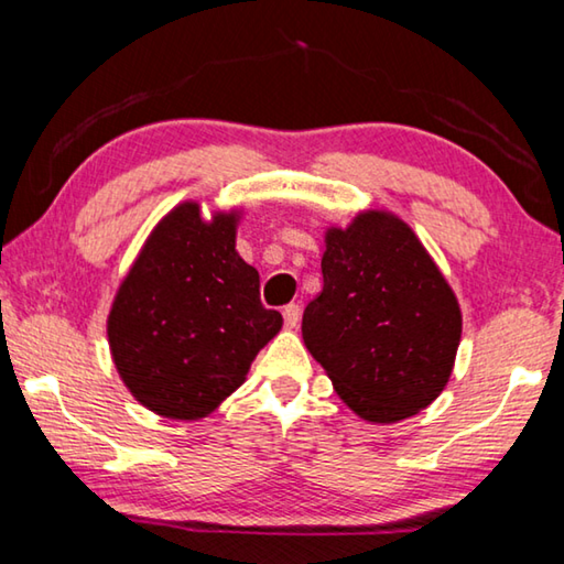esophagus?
Returning a JSON list of instances; mask_svg holds the SVG:
<instances>
[{
  "mask_svg": "<svg viewBox=\"0 0 564 564\" xmlns=\"http://www.w3.org/2000/svg\"><path fill=\"white\" fill-rule=\"evenodd\" d=\"M299 321H301V305L299 303L285 305V308H283L285 328H295V326H299Z\"/></svg>",
  "mask_w": 564,
  "mask_h": 564,
  "instance_id": "34e87169",
  "label": "esophagus"
}]
</instances>
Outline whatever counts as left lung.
I'll return each instance as SVG.
<instances>
[{
    "instance_id": "8db88e82",
    "label": "left lung",
    "mask_w": 564,
    "mask_h": 564,
    "mask_svg": "<svg viewBox=\"0 0 564 564\" xmlns=\"http://www.w3.org/2000/svg\"><path fill=\"white\" fill-rule=\"evenodd\" d=\"M321 271L301 330L343 403L383 425L431 405L451 380L463 316L413 228L390 212H360L328 228Z\"/></svg>"
}]
</instances>
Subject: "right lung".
<instances>
[{"label":"right lung","instance_id":"add662e5","mask_svg":"<svg viewBox=\"0 0 564 564\" xmlns=\"http://www.w3.org/2000/svg\"><path fill=\"white\" fill-rule=\"evenodd\" d=\"M241 212L202 216L184 202L161 218L113 295L107 336L129 393L151 413L202 420L243 386L281 330L259 271L236 251Z\"/></svg>","mask_w":564,"mask_h":564}]
</instances>
